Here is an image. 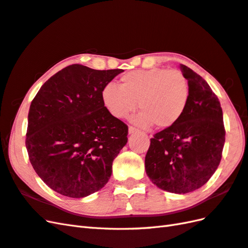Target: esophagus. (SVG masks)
I'll use <instances>...</instances> for the list:
<instances>
[{"label":"esophagus","instance_id":"obj_1","mask_svg":"<svg viewBox=\"0 0 248 248\" xmlns=\"http://www.w3.org/2000/svg\"><path fill=\"white\" fill-rule=\"evenodd\" d=\"M136 132H138V129H136L135 126H132V125L129 126V134H134Z\"/></svg>","mask_w":248,"mask_h":248}]
</instances>
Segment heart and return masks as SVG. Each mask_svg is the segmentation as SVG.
<instances>
[{"instance_id":"1","label":"heart","mask_w":248,"mask_h":248,"mask_svg":"<svg viewBox=\"0 0 248 248\" xmlns=\"http://www.w3.org/2000/svg\"><path fill=\"white\" fill-rule=\"evenodd\" d=\"M104 105L114 117L126 118L138 107L134 122L147 128H170L178 123L189 101L188 81L178 70L153 68L125 73L119 88L107 85L101 92Z\"/></svg>"}]
</instances>
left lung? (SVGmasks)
Wrapping results in <instances>:
<instances>
[{
  "instance_id": "8db88e82",
  "label": "left lung",
  "mask_w": 248,
  "mask_h": 248,
  "mask_svg": "<svg viewBox=\"0 0 248 248\" xmlns=\"http://www.w3.org/2000/svg\"><path fill=\"white\" fill-rule=\"evenodd\" d=\"M189 101L178 123L156 133L145 155V172L158 187L186 194L201 187L218 169L225 142L220 101L199 74L180 65Z\"/></svg>"
}]
</instances>
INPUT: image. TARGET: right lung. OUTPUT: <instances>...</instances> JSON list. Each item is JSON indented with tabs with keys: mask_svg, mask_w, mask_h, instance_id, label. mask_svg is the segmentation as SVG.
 <instances>
[{
	"mask_svg": "<svg viewBox=\"0 0 248 248\" xmlns=\"http://www.w3.org/2000/svg\"><path fill=\"white\" fill-rule=\"evenodd\" d=\"M123 71L74 63L51 76L31 101L29 160L56 193L82 198L109 181L113 160L128 141V125L105 107L101 92Z\"/></svg>",
	"mask_w": 248,
	"mask_h": 248,
	"instance_id": "obj_1",
	"label": "right lung"
}]
</instances>
